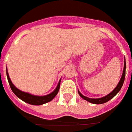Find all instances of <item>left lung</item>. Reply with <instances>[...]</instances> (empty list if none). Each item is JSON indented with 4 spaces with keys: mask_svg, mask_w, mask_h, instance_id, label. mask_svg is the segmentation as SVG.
<instances>
[{
    "mask_svg": "<svg viewBox=\"0 0 132 132\" xmlns=\"http://www.w3.org/2000/svg\"><path fill=\"white\" fill-rule=\"evenodd\" d=\"M125 76H126V59L124 57V67H123V74L121 76L120 81L118 82V84L117 85V86L116 87V88L114 89L111 93H110L109 94H107V96H104L102 98H88L87 96H85L84 95H82V93H80L78 90V93L80 96V97L82 98L84 100L88 101V102L92 103V104H104V103L107 102L108 101H110V99H112V98L116 96L117 93L120 91V90L122 88V85L123 84V82L125 80Z\"/></svg>",
    "mask_w": 132,
    "mask_h": 132,
    "instance_id": "left-lung-1",
    "label": "left lung"
}]
</instances>
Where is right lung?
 Instances as JSON below:
<instances>
[{
    "label": "right lung",
    "mask_w": 132,
    "mask_h": 132,
    "mask_svg": "<svg viewBox=\"0 0 132 132\" xmlns=\"http://www.w3.org/2000/svg\"><path fill=\"white\" fill-rule=\"evenodd\" d=\"M6 75L9 83V85L11 87V89L13 91V93H14L19 98L22 100L23 102L28 103L29 104H32V105H42V104H46V103L52 101L58 93V90H59V88H60V85H61V80H59L56 88L55 89L52 93L47 94V95H45V96H36V95H33V94H30V93H27V92L22 91L20 89L16 88L14 86V85L13 84L12 82L11 81V79H10L9 73H8V71H7V68Z\"/></svg>",
    "instance_id": "right-lung-1"
}]
</instances>
